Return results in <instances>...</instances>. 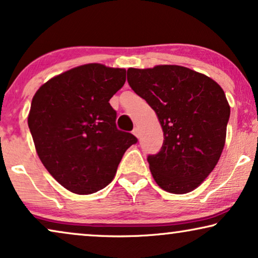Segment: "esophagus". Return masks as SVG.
Here are the masks:
<instances>
[{"mask_svg":"<svg viewBox=\"0 0 258 258\" xmlns=\"http://www.w3.org/2000/svg\"><path fill=\"white\" fill-rule=\"evenodd\" d=\"M133 134L137 137V139H140V130H139V128H134Z\"/></svg>","mask_w":258,"mask_h":258,"instance_id":"1","label":"esophagus"}]
</instances>
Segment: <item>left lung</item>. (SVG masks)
Listing matches in <instances>:
<instances>
[{
    "mask_svg": "<svg viewBox=\"0 0 258 258\" xmlns=\"http://www.w3.org/2000/svg\"><path fill=\"white\" fill-rule=\"evenodd\" d=\"M129 86L156 112L163 146L148 156L153 177L165 191L196 189L220 160L230 107L222 88L181 66L129 68Z\"/></svg>",
    "mask_w": 258,
    "mask_h": 258,
    "instance_id": "8db88e82",
    "label": "left lung"
}]
</instances>
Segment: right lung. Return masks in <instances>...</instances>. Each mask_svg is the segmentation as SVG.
I'll return each mask as SVG.
<instances>
[{"label":"right lung","mask_w":258,"mask_h":258,"mask_svg":"<svg viewBox=\"0 0 258 258\" xmlns=\"http://www.w3.org/2000/svg\"><path fill=\"white\" fill-rule=\"evenodd\" d=\"M124 82L125 69L90 63L52 77L33 97L28 125L37 155L69 191L89 195L105 188L137 142L117 129L109 103Z\"/></svg>","instance_id":"1"}]
</instances>
